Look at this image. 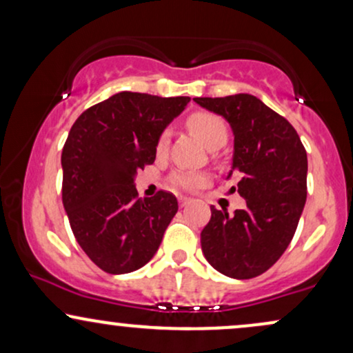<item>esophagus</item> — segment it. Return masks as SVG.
Segmentation results:
<instances>
[{"mask_svg":"<svg viewBox=\"0 0 353 353\" xmlns=\"http://www.w3.org/2000/svg\"><path fill=\"white\" fill-rule=\"evenodd\" d=\"M189 202H190L189 197H184V196L179 197V205H181V208H185V205H188Z\"/></svg>","mask_w":353,"mask_h":353,"instance_id":"obj_1","label":"esophagus"}]
</instances>
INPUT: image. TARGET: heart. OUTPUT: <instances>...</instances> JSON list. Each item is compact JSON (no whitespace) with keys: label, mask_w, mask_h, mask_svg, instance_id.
I'll list each match as a JSON object with an SVG mask.
<instances>
[{"label":"heart","mask_w":353,"mask_h":353,"mask_svg":"<svg viewBox=\"0 0 353 353\" xmlns=\"http://www.w3.org/2000/svg\"><path fill=\"white\" fill-rule=\"evenodd\" d=\"M188 128L194 132V134L199 137L202 143L205 144V148L212 149V151L214 149L222 148V145L228 143V137H229L228 125H225L222 117L214 114V112H208V111L194 112V114H190L188 117ZM168 145H169V132L164 131L163 134L159 136V139H157L156 151L163 154L168 151ZM172 182L176 185H179L181 189L194 190L204 182V176H201V174H194V172H179L172 177Z\"/></svg>","instance_id":"heart-1"}]
</instances>
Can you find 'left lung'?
<instances>
[{
	"mask_svg": "<svg viewBox=\"0 0 353 353\" xmlns=\"http://www.w3.org/2000/svg\"><path fill=\"white\" fill-rule=\"evenodd\" d=\"M222 116L234 134L232 172L247 208H210L201 245L214 269L232 279L264 274L292 241L307 199V152L292 124L252 94L194 98Z\"/></svg>",
	"mask_w": 353,
	"mask_h": 353,
	"instance_id": "8db88e82",
	"label": "left lung"
}]
</instances>
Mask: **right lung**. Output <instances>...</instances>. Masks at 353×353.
<instances>
[{
  "mask_svg": "<svg viewBox=\"0 0 353 353\" xmlns=\"http://www.w3.org/2000/svg\"><path fill=\"white\" fill-rule=\"evenodd\" d=\"M190 98L123 91L86 109L61 154L63 205L81 249L108 274H128L154 257L177 199L137 197V169L152 164L164 129Z\"/></svg>",
  "mask_w": 353,
  "mask_h": 353,
  "instance_id": "obj_1",
  "label": "right lung"
}]
</instances>
